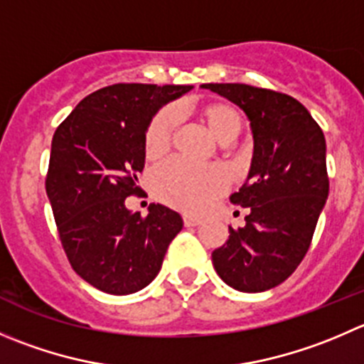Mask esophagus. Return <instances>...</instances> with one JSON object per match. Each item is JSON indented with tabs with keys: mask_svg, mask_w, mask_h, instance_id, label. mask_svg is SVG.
I'll use <instances>...</instances> for the list:
<instances>
[{
	"mask_svg": "<svg viewBox=\"0 0 364 364\" xmlns=\"http://www.w3.org/2000/svg\"><path fill=\"white\" fill-rule=\"evenodd\" d=\"M183 222H185L186 228H196V225L203 224V220L197 217H193V215H185V217H183Z\"/></svg>",
	"mask_w": 364,
	"mask_h": 364,
	"instance_id": "esophagus-1",
	"label": "esophagus"
}]
</instances>
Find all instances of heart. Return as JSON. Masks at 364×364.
Instances as JSON below:
<instances>
[{
	"label": "heart",
	"mask_w": 364,
	"mask_h": 364,
	"mask_svg": "<svg viewBox=\"0 0 364 364\" xmlns=\"http://www.w3.org/2000/svg\"><path fill=\"white\" fill-rule=\"evenodd\" d=\"M208 128L218 140H235L242 129V115L225 103H211L200 110ZM179 122L178 107H165L149 122L146 132L147 156H160L171 146L172 135ZM153 190L156 197L179 210L203 211L225 188V176L213 165H196L192 161L172 158L158 165L153 172Z\"/></svg>",
	"instance_id": "obj_1"
}]
</instances>
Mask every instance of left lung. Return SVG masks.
<instances>
[{
	"label": "left lung",
	"instance_id": "1",
	"mask_svg": "<svg viewBox=\"0 0 364 364\" xmlns=\"http://www.w3.org/2000/svg\"><path fill=\"white\" fill-rule=\"evenodd\" d=\"M200 87L238 105L254 139L247 181L231 196L250 211L245 225L229 228L228 242L213 250V267L235 290H270L301 264L326 206V136L304 105L287 94L243 83Z\"/></svg>",
	"mask_w": 364,
	"mask_h": 364
}]
</instances>
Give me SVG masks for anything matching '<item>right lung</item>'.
<instances>
[{"label":"right lung","mask_w":364,"mask_h":364,"mask_svg":"<svg viewBox=\"0 0 364 364\" xmlns=\"http://www.w3.org/2000/svg\"><path fill=\"white\" fill-rule=\"evenodd\" d=\"M192 85L117 83L77 103L56 128L46 192L70 267L112 295L146 288L168 243L183 229L171 208L151 204L147 217L126 208L140 192L146 132L154 114Z\"/></svg>","instance_id":"1"}]
</instances>
